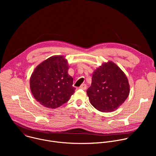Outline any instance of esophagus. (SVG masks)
Here are the masks:
<instances>
[{
	"label": "esophagus",
	"instance_id": "34e87169",
	"mask_svg": "<svg viewBox=\"0 0 156 156\" xmlns=\"http://www.w3.org/2000/svg\"><path fill=\"white\" fill-rule=\"evenodd\" d=\"M87 86H86V84H81V86L79 87L80 89H81V90H86Z\"/></svg>",
	"mask_w": 156,
	"mask_h": 156
}]
</instances>
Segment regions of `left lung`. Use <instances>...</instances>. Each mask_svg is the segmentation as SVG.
<instances>
[{"mask_svg":"<svg viewBox=\"0 0 156 156\" xmlns=\"http://www.w3.org/2000/svg\"><path fill=\"white\" fill-rule=\"evenodd\" d=\"M91 104L102 112H113L126 99L129 86L125 73L112 62L94 71L91 86L87 90Z\"/></svg>","mask_w":156,"mask_h":156,"instance_id":"1","label":"left lung"}]
</instances>
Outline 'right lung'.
<instances>
[{"mask_svg": "<svg viewBox=\"0 0 156 156\" xmlns=\"http://www.w3.org/2000/svg\"><path fill=\"white\" fill-rule=\"evenodd\" d=\"M68 69L63 56L49 57L39 64L30 78V89L36 100L51 108L68 102L76 90Z\"/></svg>", "mask_w": 156, "mask_h": 156, "instance_id": "add662e5", "label": "right lung"}]
</instances>
